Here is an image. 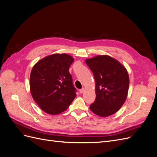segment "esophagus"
Masks as SVG:
<instances>
[{
    "mask_svg": "<svg viewBox=\"0 0 157 157\" xmlns=\"http://www.w3.org/2000/svg\"><path fill=\"white\" fill-rule=\"evenodd\" d=\"M84 92V88H82V89H80V90H79V92H80V94H82Z\"/></svg>",
    "mask_w": 157,
    "mask_h": 157,
    "instance_id": "obj_1",
    "label": "esophagus"
}]
</instances>
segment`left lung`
Segmentation results:
<instances>
[{
    "label": "left lung",
    "instance_id": "1",
    "mask_svg": "<svg viewBox=\"0 0 157 157\" xmlns=\"http://www.w3.org/2000/svg\"><path fill=\"white\" fill-rule=\"evenodd\" d=\"M96 81V100L90 109L96 115L106 117L118 111L124 103L129 88L126 69L107 55L85 60Z\"/></svg>",
    "mask_w": 157,
    "mask_h": 157
}]
</instances>
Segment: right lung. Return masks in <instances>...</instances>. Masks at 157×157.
Here are the masks:
<instances>
[{
    "label": "right lung",
    "instance_id": "1",
    "mask_svg": "<svg viewBox=\"0 0 157 157\" xmlns=\"http://www.w3.org/2000/svg\"><path fill=\"white\" fill-rule=\"evenodd\" d=\"M72 56L55 54L42 58L33 66L30 75V90L33 99L49 115L65 111L76 96L69 69Z\"/></svg>",
    "mask_w": 157,
    "mask_h": 157
}]
</instances>
